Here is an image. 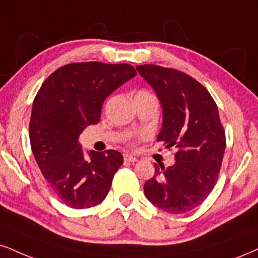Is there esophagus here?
<instances>
[{"label": "esophagus", "instance_id": "obj_1", "mask_svg": "<svg viewBox=\"0 0 258 258\" xmlns=\"http://www.w3.org/2000/svg\"><path fill=\"white\" fill-rule=\"evenodd\" d=\"M124 161L125 163H135V161H138V159L135 157H133V155H129V154H124Z\"/></svg>", "mask_w": 258, "mask_h": 258}]
</instances>
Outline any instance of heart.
<instances>
[{"label": "heart", "instance_id": "heart-1", "mask_svg": "<svg viewBox=\"0 0 258 258\" xmlns=\"http://www.w3.org/2000/svg\"><path fill=\"white\" fill-rule=\"evenodd\" d=\"M148 94H151V93H148L147 91H139L138 93H136L135 97H140V95H148ZM139 138H144V135H140Z\"/></svg>", "mask_w": 258, "mask_h": 258}]
</instances>
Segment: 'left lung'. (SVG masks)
<instances>
[{
  "label": "left lung",
  "mask_w": 258,
  "mask_h": 258,
  "mask_svg": "<svg viewBox=\"0 0 258 258\" xmlns=\"http://www.w3.org/2000/svg\"><path fill=\"white\" fill-rule=\"evenodd\" d=\"M136 69L163 107L158 141L177 151L172 166L154 164L145 195L164 212L187 213L208 197L220 172L226 138L218 106L205 86L185 73L155 64Z\"/></svg>",
  "instance_id": "8db88e82"
}]
</instances>
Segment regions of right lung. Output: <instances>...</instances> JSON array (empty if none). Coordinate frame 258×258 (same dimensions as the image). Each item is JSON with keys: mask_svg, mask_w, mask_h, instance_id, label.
<instances>
[{"mask_svg": "<svg viewBox=\"0 0 258 258\" xmlns=\"http://www.w3.org/2000/svg\"><path fill=\"white\" fill-rule=\"evenodd\" d=\"M135 75L134 67L126 63H71L53 72L38 91L30 120L32 153L66 206L91 208L109 192L123 155L113 149L91 151L86 159L79 136L99 122L104 100Z\"/></svg>", "mask_w": 258, "mask_h": 258, "instance_id": "1", "label": "right lung"}]
</instances>
